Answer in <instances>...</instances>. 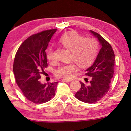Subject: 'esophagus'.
Masks as SVG:
<instances>
[{"label": "esophagus", "mask_w": 131, "mask_h": 131, "mask_svg": "<svg viewBox=\"0 0 131 131\" xmlns=\"http://www.w3.org/2000/svg\"><path fill=\"white\" fill-rule=\"evenodd\" d=\"M64 81H65L66 82H71L72 81V80H70V79H63Z\"/></svg>", "instance_id": "obj_1"}]
</instances>
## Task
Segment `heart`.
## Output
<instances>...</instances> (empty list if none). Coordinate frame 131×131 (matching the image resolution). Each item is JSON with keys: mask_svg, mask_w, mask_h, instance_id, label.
Masks as SVG:
<instances>
[{"mask_svg": "<svg viewBox=\"0 0 131 131\" xmlns=\"http://www.w3.org/2000/svg\"><path fill=\"white\" fill-rule=\"evenodd\" d=\"M60 43L67 49L71 51V58L74 62L83 67L89 65L94 60L98 50V44L95 39L92 37L83 38L76 32H70L60 39ZM48 60L51 62L56 60V57L52 48H50L46 52ZM77 67L73 62L62 66L55 72L57 76L70 79L77 71Z\"/></svg>", "mask_w": 131, "mask_h": 131, "instance_id": "obj_1", "label": "heart"}]
</instances>
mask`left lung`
Returning a JSON list of instances; mask_svg holds the SVG:
<instances>
[{"label":"left lung","mask_w":131,"mask_h":131,"mask_svg":"<svg viewBox=\"0 0 131 131\" xmlns=\"http://www.w3.org/2000/svg\"><path fill=\"white\" fill-rule=\"evenodd\" d=\"M89 31L98 39L101 49L93 64L85 70V74L91 77L89 85L80 82L81 88L75 94V97L84 103L91 104L101 100L110 89L114 74L115 57L112 46L107 40L96 32Z\"/></svg>","instance_id":"left-lung-1"}]
</instances>
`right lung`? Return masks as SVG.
<instances>
[{
    "label": "right lung",
    "instance_id": "add662e5",
    "mask_svg": "<svg viewBox=\"0 0 131 131\" xmlns=\"http://www.w3.org/2000/svg\"><path fill=\"white\" fill-rule=\"evenodd\" d=\"M57 29L33 35L21 45L14 59L13 71L18 86L25 97L35 104L50 101L58 82L42 83L40 74L48 67L46 49Z\"/></svg>",
    "mask_w": 131,
    "mask_h": 131
}]
</instances>
